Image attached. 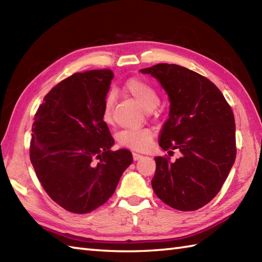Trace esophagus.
<instances>
[{
    "mask_svg": "<svg viewBox=\"0 0 262 262\" xmlns=\"http://www.w3.org/2000/svg\"><path fill=\"white\" fill-rule=\"evenodd\" d=\"M143 158V155L138 154V153H135L133 152V159H134V161H137V160H141Z\"/></svg>",
    "mask_w": 262,
    "mask_h": 262,
    "instance_id": "34e87169",
    "label": "esophagus"
}]
</instances>
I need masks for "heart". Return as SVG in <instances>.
Wrapping results in <instances>:
<instances>
[{
  "label": "heart",
  "mask_w": 262,
  "mask_h": 262,
  "mask_svg": "<svg viewBox=\"0 0 262 262\" xmlns=\"http://www.w3.org/2000/svg\"><path fill=\"white\" fill-rule=\"evenodd\" d=\"M121 90L127 96L140 103L145 110L154 111L160 101L158 89L152 83L142 79V77H130L128 79ZM158 115V111H155ZM101 119L104 124L110 125L113 122V99L108 97L104 100L101 111ZM154 134L148 128L141 129H122L117 133L116 141L121 147L135 149V151H146L151 146Z\"/></svg>",
  "instance_id": "heart-1"
}]
</instances>
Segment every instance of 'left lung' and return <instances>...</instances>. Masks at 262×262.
Returning <instances> with one entry per match:
<instances>
[{"instance_id": "1", "label": "left lung", "mask_w": 262, "mask_h": 262, "mask_svg": "<svg viewBox=\"0 0 262 262\" xmlns=\"http://www.w3.org/2000/svg\"><path fill=\"white\" fill-rule=\"evenodd\" d=\"M141 72L157 77L171 102L160 146L170 155L182 152L173 163L168 155L155 158L153 190L172 208L197 210L220 192L235 161L231 105L213 82L183 66L157 64Z\"/></svg>"}]
</instances>
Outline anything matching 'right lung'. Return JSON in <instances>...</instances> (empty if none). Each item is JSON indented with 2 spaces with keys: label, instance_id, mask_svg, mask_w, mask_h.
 Segmentation results:
<instances>
[{
  "label": "right lung",
  "instance_id": "add662e5",
  "mask_svg": "<svg viewBox=\"0 0 262 262\" xmlns=\"http://www.w3.org/2000/svg\"><path fill=\"white\" fill-rule=\"evenodd\" d=\"M114 73H74L49 91L32 124L30 161L55 203L74 214H88L113 196L133 162L128 149L111 151L114 138L101 119Z\"/></svg>",
  "mask_w": 262,
  "mask_h": 262
}]
</instances>
